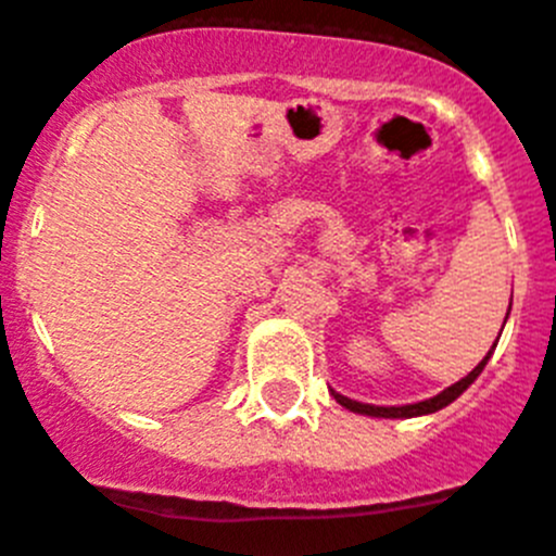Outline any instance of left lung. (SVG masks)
I'll list each match as a JSON object with an SVG mask.
<instances>
[{
    "label": "left lung",
    "mask_w": 556,
    "mask_h": 556,
    "mask_svg": "<svg viewBox=\"0 0 556 556\" xmlns=\"http://www.w3.org/2000/svg\"><path fill=\"white\" fill-rule=\"evenodd\" d=\"M510 312V309H508ZM489 355H492V350L486 353V358L481 361V364L476 366V369L470 371L467 377H462L459 382H454L451 388H445L443 393H438V396L427 399V402H418V404H404V407H375V404H361V402H353V399L342 396V393L333 391V399H337L342 407L353 409V413H361V415H375V418H415V415H427V413H438V409H443L445 404L454 402L456 396H462V393L470 388V382H476V377L481 375L483 366H486Z\"/></svg>",
    "instance_id": "left-lung-1"
}]
</instances>
